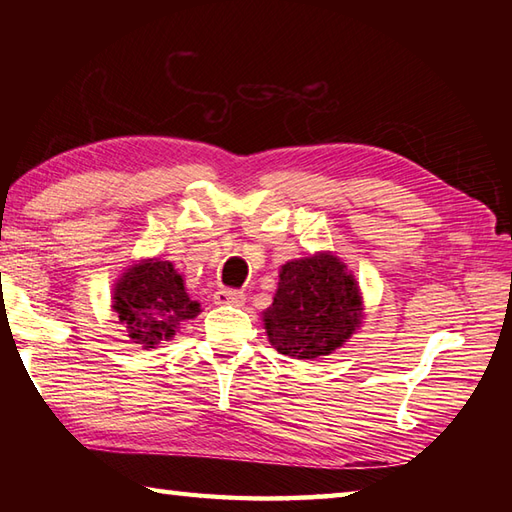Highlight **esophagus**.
<instances>
[{
  "mask_svg": "<svg viewBox=\"0 0 512 512\" xmlns=\"http://www.w3.org/2000/svg\"><path fill=\"white\" fill-rule=\"evenodd\" d=\"M213 299L217 306H242L246 301V295L242 290H235V288H220L215 292Z\"/></svg>",
  "mask_w": 512,
  "mask_h": 512,
  "instance_id": "obj_1",
  "label": "esophagus"
}]
</instances>
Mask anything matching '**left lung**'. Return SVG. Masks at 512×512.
I'll return each mask as SVG.
<instances>
[{
	"label": "left lung",
	"instance_id": "left-lung-1",
	"mask_svg": "<svg viewBox=\"0 0 512 512\" xmlns=\"http://www.w3.org/2000/svg\"><path fill=\"white\" fill-rule=\"evenodd\" d=\"M361 312L358 286L345 266L332 255H314L281 266L264 325L279 354L317 358L350 339Z\"/></svg>",
	"mask_w": 512,
	"mask_h": 512
}]
</instances>
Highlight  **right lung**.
<instances>
[{
    "instance_id": "obj_1",
    "label": "right lung",
    "mask_w": 512,
    "mask_h": 512,
    "mask_svg": "<svg viewBox=\"0 0 512 512\" xmlns=\"http://www.w3.org/2000/svg\"><path fill=\"white\" fill-rule=\"evenodd\" d=\"M114 310L136 343L154 347L198 317L200 303L189 299L173 264L149 259L118 279Z\"/></svg>"
}]
</instances>
